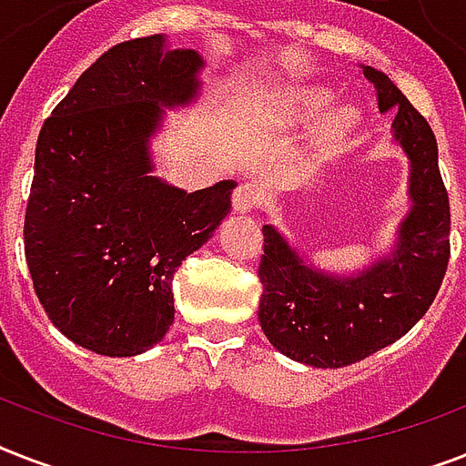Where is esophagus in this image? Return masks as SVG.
I'll return each instance as SVG.
<instances>
[{"label":"esophagus","instance_id":"esophagus-1","mask_svg":"<svg viewBox=\"0 0 466 466\" xmlns=\"http://www.w3.org/2000/svg\"><path fill=\"white\" fill-rule=\"evenodd\" d=\"M261 203V190L256 188L254 183H241L237 186L232 196V205H234V212H251L256 205Z\"/></svg>","mask_w":466,"mask_h":466}]
</instances>
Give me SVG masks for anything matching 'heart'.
I'll return each mask as SVG.
<instances>
[{"instance_id": "heart-1", "label": "heart", "mask_w": 466, "mask_h": 466, "mask_svg": "<svg viewBox=\"0 0 466 466\" xmlns=\"http://www.w3.org/2000/svg\"><path fill=\"white\" fill-rule=\"evenodd\" d=\"M333 101V91L326 86H290L283 94H278L270 104V116L278 123H288V126H299L307 120L317 118L319 113L324 111L326 106ZM358 111L353 106H339L329 113V118L321 126L324 137L333 140L353 130Z\"/></svg>"}]
</instances>
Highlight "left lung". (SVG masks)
Wrapping results in <instances>:
<instances>
[{
    "label": "left lung",
    "mask_w": 466,
    "mask_h": 466,
    "mask_svg": "<svg viewBox=\"0 0 466 466\" xmlns=\"http://www.w3.org/2000/svg\"><path fill=\"white\" fill-rule=\"evenodd\" d=\"M362 75L380 111L397 113L394 140L411 161V210L394 251L358 276H331L307 266L276 227L263 225L258 321L280 353L314 368H343L411 331L450 261V200L433 130L384 72L362 67Z\"/></svg>",
    "instance_id": "8db88e82"
}]
</instances>
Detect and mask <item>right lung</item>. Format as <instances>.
<instances>
[{
	"mask_svg": "<svg viewBox=\"0 0 466 466\" xmlns=\"http://www.w3.org/2000/svg\"><path fill=\"white\" fill-rule=\"evenodd\" d=\"M200 67L196 50H164V35L126 40L40 127L25 263L47 319L98 355H140L164 339L174 273L232 210L234 181L186 193L149 176L159 104H188Z\"/></svg>",
	"mask_w": 466,
	"mask_h": 466,
	"instance_id": "right-lung-1",
	"label": "right lung"
}]
</instances>
